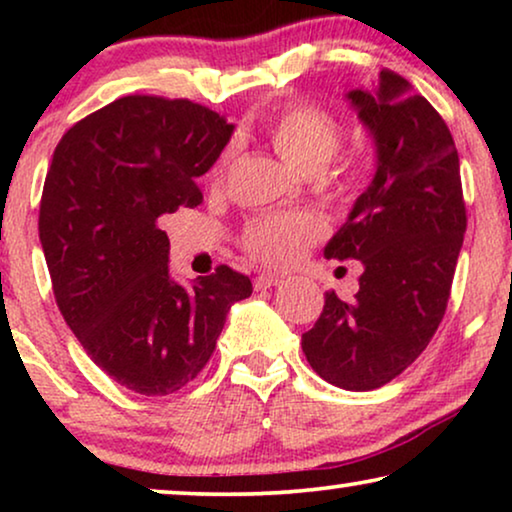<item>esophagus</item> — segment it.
I'll list each match as a JSON object with an SVG mask.
<instances>
[{"mask_svg": "<svg viewBox=\"0 0 512 512\" xmlns=\"http://www.w3.org/2000/svg\"><path fill=\"white\" fill-rule=\"evenodd\" d=\"M282 279L275 277V275H258L254 279V289L256 291H263V289H272V286H277Z\"/></svg>", "mask_w": 512, "mask_h": 512, "instance_id": "1", "label": "esophagus"}]
</instances>
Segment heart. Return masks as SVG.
<instances>
[{"instance_id":"heart-1","label":"heart","mask_w":512,"mask_h":512,"mask_svg":"<svg viewBox=\"0 0 512 512\" xmlns=\"http://www.w3.org/2000/svg\"><path fill=\"white\" fill-rule=\"evenodd\" d=\"M263 135L272 149L291 167L324 179L340 193H354L368 179L366 158L347 153L335 160L342 144L340 118L314 102L286 104L263 121ZM230 165V151H223L209 170V184L221 186ZM324 228L317 216L305 212H270L251 219L242 230L240 244L254 261L284 268L296 263L307 244L321 237Z\"/></svg>"}]
</instances>
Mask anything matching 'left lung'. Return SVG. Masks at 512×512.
Wrapping results in <instances>:
<instances>
[{
    "instance_id": "1",
    "label": "left lung",
    "mask_w": 512,
    "mask_h": 512,
    "mask_svg": "<svg viewBox=\"0 0 512 512\" xmlns=\"http://www.w3.org/2000/svg\"><path fill=\"white\" fill-rule=\"evenodd\" d=\"M391 69L377 95L352 90L377 146L373 184L356 200L324 256L363 263L359 293H326L303 333L319 377L349 391L382 387L429 345L445 317L466 233L459 153L443 116Z\"/></svg>"
}]
</instances>
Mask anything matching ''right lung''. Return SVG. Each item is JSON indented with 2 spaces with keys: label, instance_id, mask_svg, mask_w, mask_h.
I'll return each instance as SVG.
<instances>
[{
  "label": "right lung",
  "instance_id": "1",
  "mask_svg": "<svg viewBox=\"0 0 512 512\" xmlns=\"http://www.w3.org/2000/svg\"><path fill=\"white\" fill-rule=\"evenodd\" d=\"M233 125L191 100L125 95L74 123L55 146L39 240L55 303L90 359L142 396H170L212 359L247 275L219 265L193 289L172 282L158 219L198 207L195 184Z\"/></svg>",
  "mask_w": 512,
  "mask_h": 512
}]
</instances>
